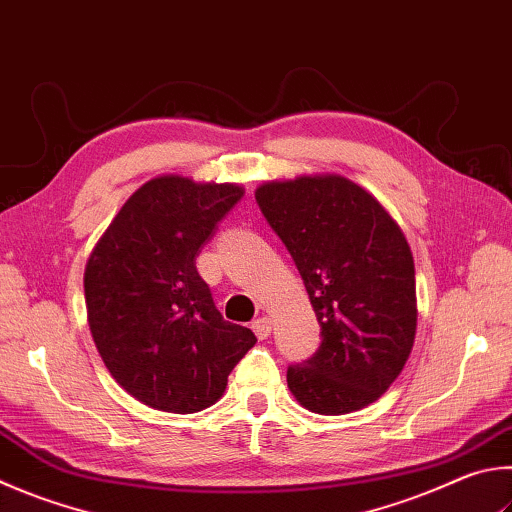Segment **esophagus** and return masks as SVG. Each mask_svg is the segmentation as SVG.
Segmentation results:
<instances>
[{
  "mask_svg": "<svg viewBox=\"0 0 512 512\" xmlns=\"http://www.w3.org/2000/svg\"><path fill=\"white\" fill-rule=\"evenodd\" d=\"M253 331H255V336H257L259 340H266L268 336H271V331H273L271 318H257V320L253 322Z\"/></svg>",
  "mask_w": 512,
  "mask_h": 512,
  "instance_id": "obj_1",
  "label": "esophagus"
}]
</instances>
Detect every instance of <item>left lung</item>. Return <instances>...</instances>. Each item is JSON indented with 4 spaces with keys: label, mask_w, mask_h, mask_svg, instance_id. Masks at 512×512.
I'll return each mask as SVG.
<instances>
[{
    "label": "left lung",
    "mask_w": 512,
    "mask_h": 512,
    "mask_svg": "<svg viewBox=\"0 0 512 512\" xmlns=\"http://www.w3.org/2000/svg\"><path fill=\"white\" fill-rule=\"evenodd\" d=\"M309 293L322 342L286 383L309 412L338 416L378 401L416 336L410 244L374 194L340 174H302L255 190Z\"/></svg>",
    "instance_id": "obj_1"
}]
</instances>
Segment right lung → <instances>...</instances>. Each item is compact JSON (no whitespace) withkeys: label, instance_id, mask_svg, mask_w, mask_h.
<instances>
[{"label":"right lung","instance_id":"obj_1","mask_svg":"<svg viewBox=\"0 0 512 512\" xmlns=\"http://www.w3.org/2000/svg\"><path fill=\"white\" fill-rule=\"evenodd\" d=\"M239 183L161 174L143 183L91 250L85 302L102 362L129 396L172 414L215 405L255 333L226 322L197 273Z\"/></svg>","mask_w":512,"mask_h":512}]
</instances>
